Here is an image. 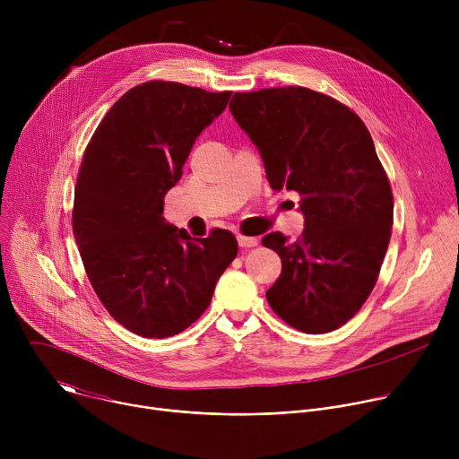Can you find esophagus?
<instances>
[{"label":"esophagus","mask_w":459,"mask_h":459,"mask_svg":"<svg viewBox=\"0 0 459 459\" xmlns=\"http://www.w3.org/2000/svg\"><path fill=\"white\" fill-rule=\"evenodd\" d=\"M238 243L241 248H252L257 245V238H252V236H238Z\"/></svg>","instance_id":"34e87169"}]
</instances>
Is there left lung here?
<instances>
[{
    "mask_svg": "<svg viewBox=\"0 0 459 459\" xmlns=\"http://www.w3.org/2000/svg\"><path fill=\"white\" fill-rule=\"evenodd\" d=\"M230 112L274 190L301 195L305 229L261 243L281 257L273 310L305 334L340 329L370 296L390 241L392 188L359 116L305 87L236 92Z\"/></svg>",
    "mask_w": 459,
    "mask_h": 459,
    "instance_id": "1",
    "label": "left lung"
}]
</instances>
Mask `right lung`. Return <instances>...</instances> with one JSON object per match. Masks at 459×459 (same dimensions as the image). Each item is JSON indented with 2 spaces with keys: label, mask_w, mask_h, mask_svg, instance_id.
Wrapping results in <instances>:
<instances>
[{
  "label": "right lung",
  "mask_w": 459,
  "mask_h": 459,
  "mask_svg": "<svg viewBox=\"0 0 459 459\" xmlns=\"http://www.w3.org/2000/svg\"><path fill=\"white\" fill-rule=\"evenodd\" d=\"M230 94L176 82L142 83L110 107L85 149L74 238L100 301L138 336L183 333L207 310L238 254L229 230L190 238L161 216L195 138L225 110Z\"/></svg>",
  "instance_id": "1"
}]
</instances>
